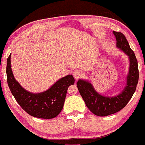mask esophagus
Listing matches in <instances>:
<instances>
[{"mask_svg":"<svg viewBox=\"0 0 145 145\" xmlns=\"http://www.w3.org/2000/svg\"><path fill=\"white\" fill-rule=\"evenodd\" d=\"M72 74L76 80H78V79L81 78L82 76V71L80 70V69H75V70H74V71H73Z\"/></svg>","mask_w":145,"mask_h":145,"instance_id":"esophagus-1","label":"esophagus"}]
</instances>
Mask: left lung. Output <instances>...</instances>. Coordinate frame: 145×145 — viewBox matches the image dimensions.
Masks as SVG:
<instances>
[{"label":"left lung","mask_w":145,"mask_h":145,"mask_svg":"<svg viewBox=\"0 0 145 145\" xmlns=\"http://www.w3.org/2000/svg\"><path fill=\"white\" fill-rule=\"evenodd\" d=\"M113 33L116 37V46L128 55L130 59L127 84L124 90L117 96L105 97L97 93L89 82L82 80L77 82V87L86 105L91 112L98 116H108L125 107L133 97L138 82V61L135 53L130 47L129 42L123 33L114 31Z\"/></svg>","instance_id":"left-lung-1"}]
</instances>
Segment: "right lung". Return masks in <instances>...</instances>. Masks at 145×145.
<instances>
[{
  "mask_svg": "<svg viewBox=\"0 0 145 145\" xmlns=\"http://www.w3.org/2000/svg\"><path fill=\"white\" fill-rule=\"evenodd\" d=\"M7 83L12 94L20 106L31 116L50 119L57 116L63 107L67 88L74 84L71 75L63 77L54 84L48 90L33 94L23 89L16 81L10 66V55L7 62Z\"/></svg>",
  "mask_w": 145,
  "mask_h": 145,
  "instance_id": "obj_1",
  "label": "right lung"
}]
</instances>
